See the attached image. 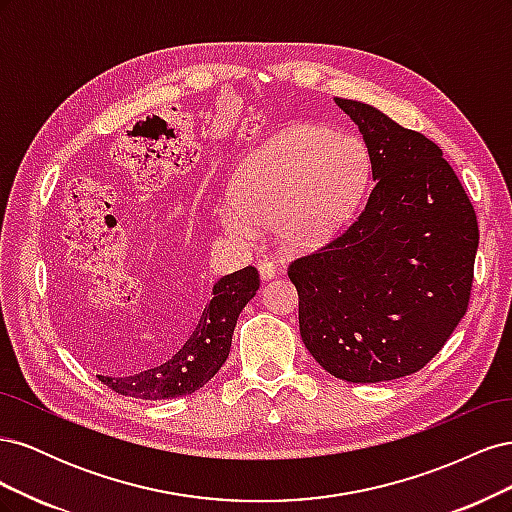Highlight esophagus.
<instances>
[{"label": "esophagus", "instance_id": "esophagus-1", "mask_svg": "<svg viewBox=\"0 0 512 512\" xmlns=\"http://www.w3.org/2000/svg\"><path fill=\"white\" fill-rule=\"evenodd\" d=\"M258 271H260V277L262 280H273L275 277V273H277V265L275 262H271V260H260L258 262Z\"/></svg>", "mask_w": 512, "mask_h": 512}]
</instances>
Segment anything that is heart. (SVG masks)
I'll use <instances>...</instances> for the list:
<instances>
[{
    "label": "heart",
    "instance_id": "1",
    "mask_svg": "<svg viewBox=\"0 0 512 512\" xmlns=\"http://www.w3.org/2000/svg\"><path fill=\"white\" fill-rule=\"evenodd\" d=\"M367 179L369 153L359 138L292 126L239 170L222 224L239 241L256 239V226H277L286 245L314 247L346 222Z\"/></svg>",
    "mask_w": 512,
    "mask_h": 512
}]
</instances>
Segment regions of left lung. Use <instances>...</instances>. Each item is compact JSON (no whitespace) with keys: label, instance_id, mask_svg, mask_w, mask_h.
<instances>
[{"label":"left lung","instance_id":"obj_1","mask_svg":"<svg viewBox=\"0 0 512 512\" xmlns=\"http://www.w3.org/2000/svg\"><path fill=\"white\" fill-rule=\"evenodd\" d=\"M335 104L363 134L374 188L342 235L288 269L301 337L339 380L404 378L442 350L466 314L476 213L427 136L365 102Z\"/></svg>","mask_w":512,"mask_h":512}]
</instances>
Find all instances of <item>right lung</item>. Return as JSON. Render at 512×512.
<instances>
[{
  "label": "right lung",
  "mask_w": 512,
  "mask_h": 512,
  "mask_svg": "<svg viewBox=\"0 0 512 512\" xmlns=\"http://www.w3.org/2000/svg\"><path fill=\"white\" fill-rule=\"evenodd\" d=\"M258 286L260 280L254 267L220 277L194 329L177 344L136 369H128L113 356H98L94 359L100 369L98 380L115 393L136 399L158 401L192 395L226 363L237 318L254 299Z\"/></svg>",
  "instance_id": "obj_1"
}]
</instances>
